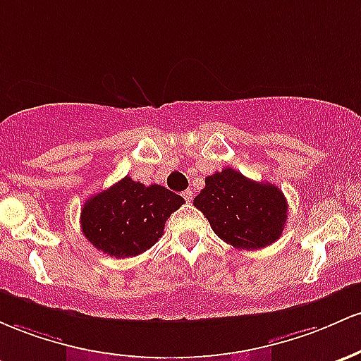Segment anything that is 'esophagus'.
Segmentation results:
<instances>
[{"label": "esophagus", "mask_w": 361, "mask_h": 361, "mask_svg": "<svg viewBox=\"0 0 361 361\" xmlns=\"http://www.w3.org/2000/svg\"><path fill=\"white\" fill-rule=\"evenodd\" d=\"M182 197H184L185 202H191L192 201V191H191V189H188V191L182 192Z\"/></svg>", "instance_id": "34e87169"}]
</instances>
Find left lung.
Listing matches in <instances>:
<instances>
[{
	"label": "left lung",
	"mask_w": 361,
	"mask_h": 361,
	"mask_svg": "<svg viewBox=\"0 0 361 361\" xmlns=\"http://www.w3.org/2000/svg\"><path fill=\"white\" fill-rule=\"evenodd\" d=\"M194 206L221 240L245 250L276 242L288 218V202L278 185L250 180L230 167L206 177Z\"/></svg>",
	"instance_id": "8db88e82"
}]
</instances>
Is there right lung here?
I'll use <instances>...</instances> for the list:
<instances>
[{"instance_id":"right-lung-1","label":"right lung","mask_w":361,"mask_h":361,"mask_svg":"<svg viewBox=\"0 0 361 361\" xmlns=\"http://www.w3.org/2000/svg\"><path fill=\"white\" fill-rule=\"evenodd\" d=\"M184 202L164 185H145L126 176L85 201L80 224L95 249L112 257H133L159 242L165 221Z\"/></svg>"}]
</instances>
